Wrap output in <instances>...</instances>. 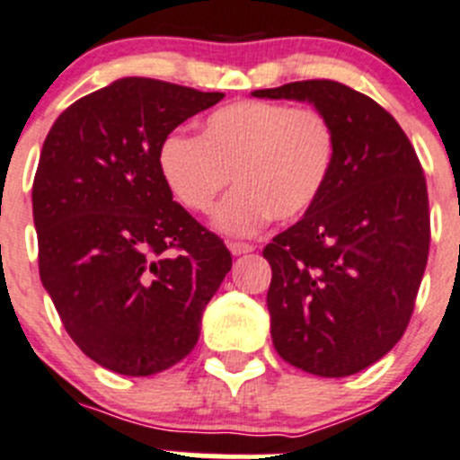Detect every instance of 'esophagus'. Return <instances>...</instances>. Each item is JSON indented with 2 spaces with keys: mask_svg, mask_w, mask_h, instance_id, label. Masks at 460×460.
<instances>
[{
  "mask_svg": "<svg viewBox=\"0 0 460 460\" xmlns=\"http://www.w3.org/2000/svg\"><path fill=\"white\" fill-rule=\"evenodd\" d=\"M228 248H230V252L234 254V257H239V254H248V252H252L254 245L243 243V241H230Z\"/></svg>",
  "mask_w": 460,
  "mask_h": 460,
  "instance_id": "34e87169",
  "label": "esophagus"
}]
</instances>
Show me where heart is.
Instances as JSON below:
<instances>
[{"mask_svg": "<svg viewBox=\"0 0 460 460\" xmlns=\"http://www.w3.org/2000/svg\"><path fill=\"white\" fill-rule=\"evenodd\" d=\"M335 152V127L320 109L239 100L212 111L199 138L167 136L156 161L165 188L192 215H208L232 179L236 190L215 224L245 236L270 219L306 215L329 183Z\"/></svg>", "mask_w": 460, "mask_h": 460, "instance_id": "heart-1", "label": "heart"}]
</instances>
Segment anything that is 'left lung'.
<instances>
[{
	"label": "left lung",
	"instance_id": "obj_1",
	"mask_svg": "<svg viewBox=\"0 0 460 460\" xmlns=\"http://www.w3.org/2000/svg\"><path fill=\"white\" fill-rule=\"evenodd\" d=\"M254 98L311 102L338 136L320 201L263 248L270 335L288 365L344 378L386 356L413 313L429 252L420 161L395 118L335 80L288 82Z\"/></svg>",
	"mask_w": 460,
	"mask_h": 460
}]
</instances>
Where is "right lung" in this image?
<instances>
[{
    "instance_id": "obj_1",
    "label": "right lung",
    "mask_w": 460,
    "mask_h": 460,
    "mask_svg": "<svg viewBox=\"0 0 460 460\" xmlns=\"http://www.w3.org/2000/svg\"><path fill=\"white\" fill-rule=\"evenodd\" d=\"M224 98L120 77L75 100L44 140L33 181L40 279L84 356L122 376L183 360L232 268L224 241L172 201L158 147Z\"/></svg>"
}]
</instances>
